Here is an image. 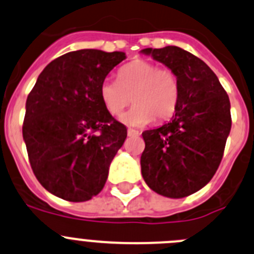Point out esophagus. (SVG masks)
Segmentation results:
<instances>
[{
  "instance_id": "esophagus-1",
  "label": "esophagus",
  "mask_w": 254,
  "mask_h": 254,
  "mask_svg": "<svg viewBox=\"0 0 254 254\" xmlns=\"http://www.w3.org/2000/svg\"><path fill=\"white\" fill-rule=\"evenodd\" d=\"M127 136H139V131L138 130H134V129H127Z\"/></svg>"
}]
</instances>
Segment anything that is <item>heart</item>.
Masks as SVG:
<instances>
[{"mask_svg":"<svg viewBox=\"0 0 254 254\" xmlns=\"http://www.w3.org/2000/svg\"><path fill=\"white\" fill-rule=\"evenodd\" d=\"M132 101L135 105L122 116L129 127H144L156 119L164 122L175 113L179 101V82L170 68L158 67L145 60L123 66L118 81L104 80L100 99L109 114L119 116Z\"/></svg>","mask_w":254,"mask_h":254,"instance_id":"b5f03b06","label":"heart"}]
</instances>
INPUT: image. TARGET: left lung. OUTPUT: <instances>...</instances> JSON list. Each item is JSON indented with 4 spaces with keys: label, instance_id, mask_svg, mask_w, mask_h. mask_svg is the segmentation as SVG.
<instances>
[{
    "label": "left lung",
    "instance_id": "8db88e82",
    "mask_svg": "<svg viewBox=\"0 0 254 254\" xmlns=\"http://www.w3.org/2000/svg\"><path fill=\"white\" fill-rule=\"evenodd\" d=\"M141 54L173 71L179 101L169 123L145 130L141 174L149 188L168 198H184L207 186L223 158L232 127L231 103L209 66L177 46Z\"/></svg>",
    "mask_w": 254,
    "mask_h": 254
}]
</instances>
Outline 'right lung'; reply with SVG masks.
<instances>
[{
  "mask_svg": "<svg viewBox=\"0 0 254 254\" xmlns=\"http://www.w3.org/2000/svg\"><path fill=\"white\" fill-rule=\"evenodd\" d=\"M125 59L122 51L67 52L42 70L28 94L22 127L28 159L37 181L59 198L85 202L105 186L127 127L105 109L100 86Z\"/></svg>",
  "mask_w": 254,
  "mask_h": 254,
  "instance_id": "right-lung-1",
  "label": "right lung"
}]
</instances>
